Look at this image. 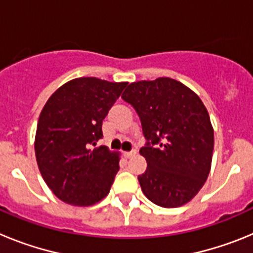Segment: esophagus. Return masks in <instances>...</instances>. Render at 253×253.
Returning a JSON list of instances; mask_svg holds the SVG:
<instances>
[{
    "label": "esophagus",
    "mask_w": 253,
    "mask_h": 253,
    "mask_svg": "<svg viewBox=\"0 0 253 253\" xmlns=\"http://www.w3.org/2000/svg\"><path fill=\"white\" fill-rule=\"evenodd\" d=\"M135 149H133V151H129V152H124V157L125 158H130L131 156H134V154H135Z\"/></svg>",
    "instance_id": "obj_1"
}]
</instances>
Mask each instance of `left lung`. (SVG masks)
<instances>
[{
  "mask_svg": "<svg viewBox=\"0 0 253 253\" xmlns=\"http://www.w3.org/2000/svg\"><path fill=\"white\" fill-rule=\"evenodd\" d=\"M122 99L135 109L146 146L147 169L138 176L144 195L162 208L189 203L207 181L214 131L209 114L194 91L169 77L133 82Z\"/></svg>",
  "mask_w": 253,
  "mask_h": 253,
  "instance_id": "1",
  "label": "left lung"
}]
</instances>
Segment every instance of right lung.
Segmentation results:
<instances>
[{
	"label": "right lung",
	"instance_id": "add662e5",
	"mask_svg": "<svg viewBox=\"0 0 253 253\" xmlns=\"http://www.w3.org/2000/svg\"><path fill=\"white\" fill-rule=\"evenodd\" d=\"M128 82L81 77L49 97L38 122L35 156L40 173L58 199L88 207L109 194L119 171V153L106 146L102 120Z\"/></svg>",
	"mask_w": 253,
	"mask_h": 253
}]
</instances>
